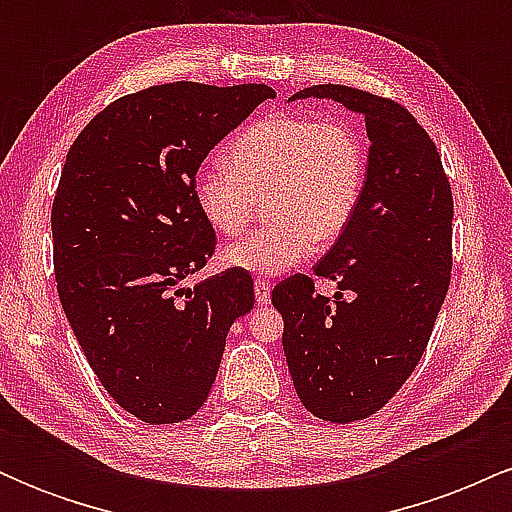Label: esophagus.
<instances>
[{
	"label": "esophagus",
	"mask_w": 512,
	"mask_h": 512,
	"mask_svg": "<svg viewBox=\"0 0 512 512\" xmlns=\"http://www.w3.org/2000/svg\"><path fill=\"white\" fill-rule=\"evenodd\" d=\"M269 298H272V286H269V281L257 279L255 281V301H257V305H267Z\"/></svg>",
	"instance_id": "esophagus-1"
}]
</instances>
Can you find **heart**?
I'll return each instance as SVG.
<instances>
[{"mask_svg": "<svg viewBox=\"0 0 512 512\" xmlns=\"http://www.w3.org/2000/svg\"><path fill=\"white\" fill-rule=\"evenodd\" d=\"M226 166L202 170L192 199L204 223L233 238L267 197L269 226L223 250L226 267L276 276L332 243L354 219L366 178L356 129L342 117L272 115L240 132Z\"/></svg>", "mask_w": 512, "mask_h": 512, "instance_id": "b5f03b06", "label": "heart"}]
</instances>
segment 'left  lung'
Masks as SVG:
<instances>
[{
  "label": "left lung",
  "instance_id": "8db88e82",
  "mask_svg": "<svg viewBox=\"0 0 512 512\" xmlns=\"http://www.w3.org/2000/svg\"><path fill=\"white\" fill-rule=\"evenodd\" d=\"M303 98L363 115L370 139L354 219L315 264L317 279L337 281L339 291L330 301L305 274L272 291L303 407L349 424L383 409L424 356L450 286L452 192L436 144L407 108L337 84L289 101Z\"/></svg>",
  "mask_w": 512,
  "mask_h": 512
}]
</instances>
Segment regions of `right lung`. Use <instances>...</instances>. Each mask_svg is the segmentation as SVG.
<instances>
[{
	"mask_svg": "<svg viewBox=\"0 0 512 512\" xmlns=\"http://www.w3.org/2000/svg\"><path fill=\"white\" fill-rule=\"evenodd\" d=\"M274 88L151 86L76 137L52 202L57 293L108 395L144 424H178L207 402L226 334L255 305L240 269L180 289L214 255L192 199L216 144Z\"/></svg>",
	"mask_w": 512,
	"mask_h": 512,
	"instance_id": "add662e5",
	"label": "right lung"
}]
</instances>
